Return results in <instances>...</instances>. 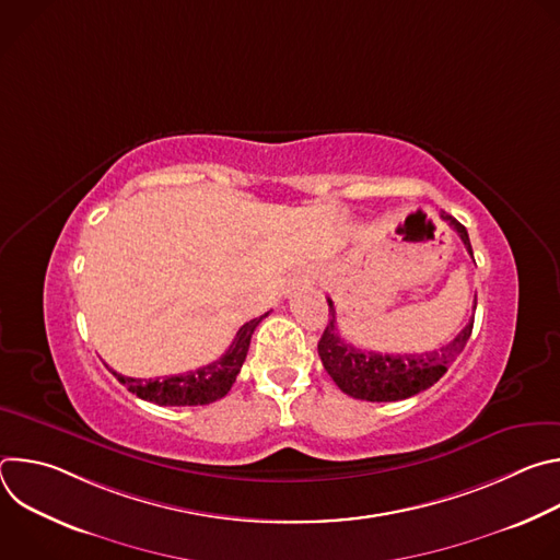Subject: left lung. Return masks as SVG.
<instances>
[{
  "mask_svg": "<svg viewBox=\"0 0 560 560\" xmlns=\"http://www.w3.org/2000/svg\"><path fill=\"white\" fill-rule=\"evenodd\" d=\"M441 219L447 221L460 242L465 244L467 253L471 255L469 236L465 225H460L454 217L441 212ZM330 305V322L318 339V357L326 372L332 376V381L339 385L341 392H346L352 398H361V401H401V398H410L428 387H432L452 365V361L463 352L471 328L474 318L469 324L443 348L425 352V354H378V352H365L339 337L337 328V312L332 299H328ZM476 310V299H474Z\"/></svg>",
  "mask_w": 560,
  "mask_h": 560,
  "instance_id": "1",
  "label": "left lung"
}]
</instances>
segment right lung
<instances>
[{
    "instance_id": "1",
    "label": "right lung",
    "mask_w": 560,
    "mask_h": 560,
    "mask_svg": "<svg viewBox=\"0 0 560 560\" xmlns=\"http://www.w3.org/2000/svg\"><path fill=\"white\" fill-rule=\"evenodd\" d=\"M266 316L268 312L238 328L225 354H221L217 361L199 370H190L186 374H173L164 378H132L115 370L110 372L117 376L119 383L128 387V392L137 394L139 398H143V401H150L156 406H208L230 392L238 370H242L246 361L255 328L264 322Z\"/></svg>"
}]
</instances>
